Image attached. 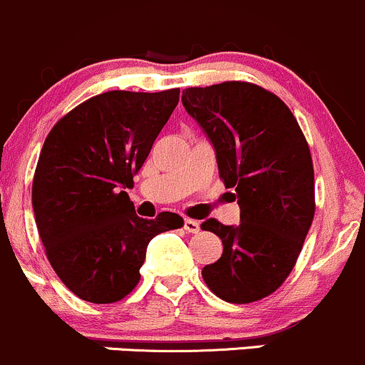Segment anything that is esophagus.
Here are the masks:
<instances>
[{
	"label": "esophagus",
	"mask_w": 365,
	"mask_h": 365,
	"mask_svg": "<svg viewBox=\"0 0 365 365\" xmlns=\"http://www.w3.org/2000/svg\"><path fill=\"white\" fill-rule=\"evenodd\" d=\"M184 230L190 234H198L200 232V223L195 220H184Z\"/></svg>",
	"instance_id": "34e87169"
}]
</instances>
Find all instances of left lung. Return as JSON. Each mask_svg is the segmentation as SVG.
Returning <instances> with one entry per match:
<instances>
[{
  "mask_svg": "<svg viewBox=\"0 0 365 365\" xmlns=\"http://www.w3.org/2000/svg\"><path fill=\"white\" fill-rule=\"evenodd\" d=\"M182 105L212 142L220 179L240 207L237 227L202 223L223 242L202 277L227 302H257L290 276L313 223L309 145L287 103L253 82L187 88Z\"/></svg>",
  "mask_w": 365,
  "mask_h": 365,
  "instance_id": "obj_1",
  "label": "left lung"
}]
</instances>
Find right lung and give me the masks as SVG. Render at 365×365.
Here are the masks:
<instances>
[{"label":"right lung","instance_id":"right-lung-1","mask_svg":"<svg viewBox=\"0 0 365 365\" xmlns=\"http://www.w3.org/2000/svg\"><path fill=\"white\" fill-rule=\"evenodd\" d=\"M179 93H101L45 138L31 191L36 228L48 264L78 299H125L140 281L149 240L184 225L175 212L138 217L123 191L133 186Z\"/></svg>","mask_w":365,"mask_h":365}]
</instances>
